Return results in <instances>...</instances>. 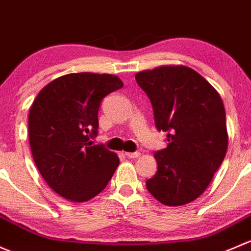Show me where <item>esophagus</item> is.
<instances>
[{
    "label": "esophagus",
    "mask_w": 251,
    "mask_h": 251,
    "mask_svg": "<svg viewBox=\"0 0 251 251\" xmlns=\"http://www.w3.org/2000/svg\"><path fill=\"white\" fill-rule=\"evenodd\" d=\"M126 156L128 158H138L140 156V152H126Z\"/></svg>",
    "instance_id": "esophagus-1"
}]
</instances>
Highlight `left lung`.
<instances>
[{"mask_svg":"<svg viewBox=\"0 0 251 251\" xmlns=\"http://www.w3.org/2000/svg\"><path fill=\"white\" fill-rule=\"evenodd\" d=\"M168 146L154 152L157 173L146 181L162 204H187L205 191L227 151L226 113L219 93L195 70L161 66L135 75Z\"/></svg>","mask_w":251,"mask_h":251,"instance_id":"1","label":"left lung"}]
</instances>
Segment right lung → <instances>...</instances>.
<instances>
[{"mask_svg": "<svg viewBox=\"0 0 251 251\" xmlns=\"http://www.w3.org/2000/svg\"><path fill=\"white\" fill-rule=\"evenodd\" d=\"M122 87L113 75L69 74L48 83L31 105L33 161L49 187L71 202L99 195L120 164L117 154L92 139L101 100Z\"/></svg>", "mask_w": 251, "mask_h": 251, "instance_id": "right-lung-1", "label": "right lung"}]
</instances>
